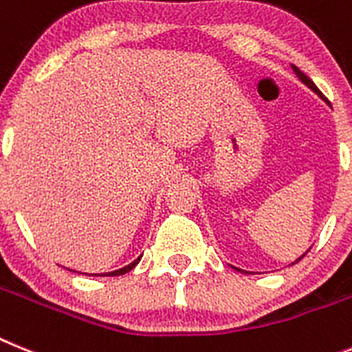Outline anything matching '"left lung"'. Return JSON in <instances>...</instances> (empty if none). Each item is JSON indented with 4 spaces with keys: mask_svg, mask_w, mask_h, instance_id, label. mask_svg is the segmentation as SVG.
<instances>
[{
    "mask_svg": "<svg viewBox=\"0 0 352 352\" xmlns=\"http://www.w3.org/2000/svg\"><path fill=\"white\" fill-rule=\"evenodd\" d=\"M292 70H294V72H296V76H298V79H299V81H301V83H303V85H307V87L310 88V90L314 91V94H317V96H319L320 99H324V96H322V94H320V90H319V88L316 87V83H314V81H311V79L308 78L307 74H303V72H301V70H299L298 67H296V65H292ZM305 255H307V253H303V255L299 256V258H298V261H296V262H299V261H301V258H303ZM292 264H294V262H292ZM232 267H234V265H232ZM234 269H237V271H241V273H246V271H243V269H239V267H234Z\"/></svg>",
    "mask_w": 352,
    "mask_h": 352,
    "instance_id": "1",
    "label": "left lung"
}]
</instances>
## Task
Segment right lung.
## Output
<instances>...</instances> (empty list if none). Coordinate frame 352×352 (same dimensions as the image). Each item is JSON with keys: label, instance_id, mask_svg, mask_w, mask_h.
Returning a JSON list of instances; mask_svg holds the SVG:
<instances>
[{"label": "right lung", "instance_id": "obj_1", "mask_svg": "<svg viewBox=\"0 0 352 352\" xmlns=\"http://www.w3.org/2000/svg\"><path fill=\"white\" fill-rule=\"evenodd\" d=\"M142 256L143 255H140L138 258H136V261H133L131 262V264H127L125 265V267H120V269H117V271H111V273H100V274H90V276H120V274H125V273H129L131 269H134L136 267V264H138L140 261H142Z\"/></svg>", "mask_w": 352, "mask_h": 352}]
</instances>
